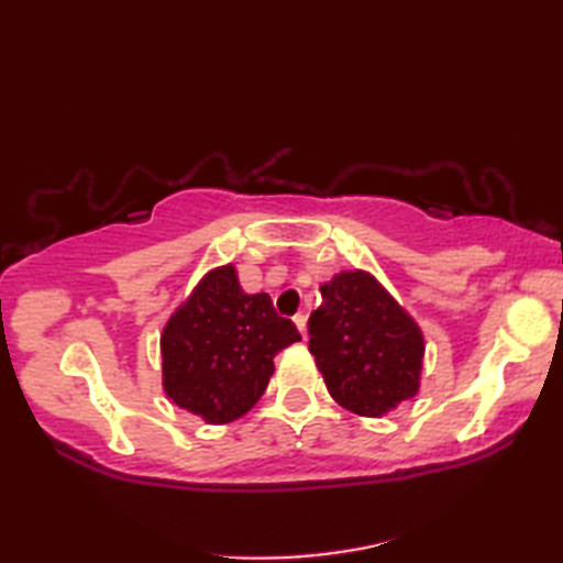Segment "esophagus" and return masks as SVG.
<instances>
[{
    "label": "esophagus",
    "instance_id": "obj_1",
    "mask_svg": "<svg viewBox=\"0 0 563 563\" xmlns=\"http://www.w3.org/2000/svg\"><path fill=\"white\" fill-rule=\"evenodd\" d=\"M292 321H295V327L300 329V333L305 336V333H307V314H305V312H297V314L292 317Z\"/></svg>",
    "mask_w": 563,
    "mask_h": 563
}]
</instances>
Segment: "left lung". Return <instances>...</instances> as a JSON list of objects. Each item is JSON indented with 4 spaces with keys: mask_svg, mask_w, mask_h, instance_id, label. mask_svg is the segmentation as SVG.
<instances>
[{
    "mask_svg": "<svg viewBox=\"0 0 563 563\" xmlns=\"http://www.w3.org/2000/svg\"><path fill=\"white\" fill-rule=\"evenodd\" d=\"M423 333L365 271H343L321 285L309 317V353L343 409L382 416L421 385Z\"/></svg>",
    "mask_w": 563,
    "mask_h": 563,
    "instance_id": "8db88e82",
    "label": "left lung"
}]
</instances>
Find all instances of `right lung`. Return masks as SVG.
Segmentation results:
<instances>
[{
  "label": "right lung",
  "instance_id": "1",
  "mask_svg": "<svg viewBox=\"0 0 563 563\" xmlns=\"http://www.w3.org/2000/svg\"><path fill=\"white\" fill-rule=\"evenodd\" d=\"M300 341L266 292L246 295L234 266L210 271L162 333L164 391L208 423L244 416L266 391L273 357Z\"/></svg>",
  "mask_w": 563,
  "mask_h": 563
}]
</instances>
